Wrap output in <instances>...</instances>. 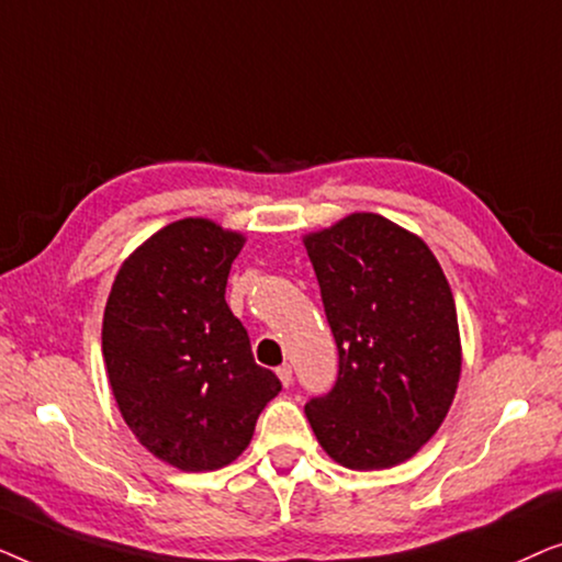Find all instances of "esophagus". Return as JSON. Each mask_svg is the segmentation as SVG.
<instances>
[{"mask_svg": "<svg viewBox=\"0 0 562 562\" xmlns=\"http://www.w3.org/2000/svg\"><path fill=\"white\" fill-rule=\"evenodd\" d=\"M276 375H279L283 386H291V381H294V373H291V366L289 363H283V366L276 368Z\"/></svg>", "mask_w": 562, "mask_h": 562, "instance_id": "obj_1", "label": "esophagus"}]
</instances>
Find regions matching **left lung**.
Here are the masks:
<instances>
[{
	"label": "left lung",
	"mask_w": 562,
	"mask_h": 562,
	"mask_svg": "<svg viewBox=\"0 0 562 562\" xmlns=\"http://www.w3.org/2000/svg\"><path fill=\"white\" fill-rule=\"evenodd\" d=\"M337 345V381L306 402L327 456L352 471L409 460L442 425L460 379L452 291L432 250L381 214L304 240Z\"/></svg>",
	"instance_id": "1"
}]
</instances>
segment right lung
Here are the masks:
<instances>
[{
	"label": "right lung",
	"instance_id": "right-lung-1",
	"mask_svg": "<svg viewBox=\"0 0 562 562\" xmlns=\"http://www.w3.org/2000/svg\"><path fill=\"white\" fill-rule=\"evenodd\" d=\"M243 243L210 220L173 222L122 263L106 299L102 352L122 417L189 473L233 463L281 391L225 302Z\"/></svg>",
	"mask_w": 562,
	"mask_h": 562
}]
</instances>
